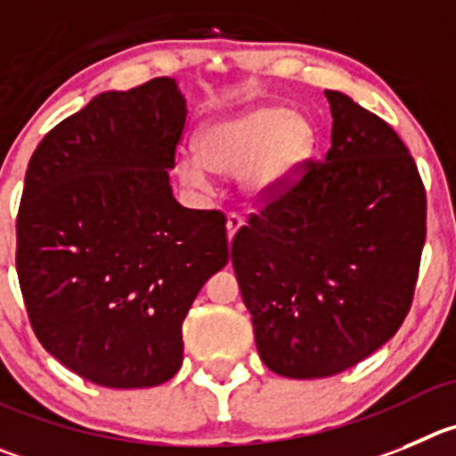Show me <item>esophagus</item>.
Wrapping results in <instances>:
<instances>
[{"instance_id": "obj_1", "label": "esophagus", "mask_w": 456, "mask_h": 456, "mask_svg": "<svg viewBox=\"0 0 456 456\" xmlns=\"http://www.w3.org/2000/svg\"><path fill=\"white\" fill-rule=\"evenodd\" d=\"M242 224H245V220H242L240 216H236V214L229 216V218H227V238H229V240L236 236V232L242 227Z\"/></svg>"}]
</instances>
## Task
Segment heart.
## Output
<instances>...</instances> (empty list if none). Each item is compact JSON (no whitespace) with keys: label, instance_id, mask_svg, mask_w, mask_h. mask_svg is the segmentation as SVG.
<instances>
[{"label":"heart","instance_id":"1","mask_svg":"<svg viewBox=\"0 0 456 456\" xmlns=\"http://www.w3.org/2000/svg\"><path fill=\"white\" fill-rule=\"evenodd\" d=\"M317 132L301 114L281 105H258L200 127L195 155H180L175 173L191 191H207L211 175L238 177L242 198L254 207L290 191L310 164Z\"/></svg>","mask_w":456,"mask_h":456}]
</instances>
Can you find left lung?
<instances>
[{"label": "left lung", "mask_w": 456, "mask_h": 456, "mask_svg": "<svg viewBox=\"0 0 456 456\" xmlns=\"http://www.w3.org/2000/svg\"><path fill=\"white\" fill-rule=\"evenodd\" d=\"M326 99L324 161L232 240L258 355L297 380L346 371L394 338L425 242V189L405 143L346 94Z\"/></svg>", "instance_id": "8db88e82"}]
</instances>
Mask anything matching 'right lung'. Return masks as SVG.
Returning <instances> with one entry per match:
<instances>
[{"label":"right lung","mask_w":456,"mask_h":456,"mask_svg":"<svg viewBox=\"0 0 456 456\" xmlns=\"http://www.w3.org/2000/svg\"><path fill=\"white\" fill-rule=\"evenodd\" d=\"M186 121L175 78L103 92L33 152L17 276L42 346L94 385L142 389L182 367V322L229 261L220 211L184 208L168 170Z\"/></svg>","instance_id":"1"}]
</instances>
